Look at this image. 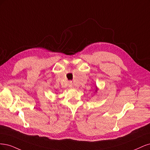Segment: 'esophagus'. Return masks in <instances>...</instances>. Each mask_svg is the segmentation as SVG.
<instances>
[{
  "mask_svg": "<svg viewBox=\"0 0 150 150\" xmlns=\"http://www.w3.org/2000/svg\"><path fill=\"white\" fill-rule=\"evenodd\" d=\"M69 87L70 88H74V85H73V83H72V82L71 81H69Z\"/></svg>",
  "mask_w": 150,
  "mask_h": 150,
  "instance_id": "esophagus-1",
  "label": "esophagus"
}]
</instances>
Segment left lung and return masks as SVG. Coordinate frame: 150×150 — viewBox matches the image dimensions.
I'll use <instances>...</instances> for the list:
<instances>
[{
  "mask_svg": "<svg viewBox=\"0 0 150 150\" xmlns=\"http://www.w3.org/2000/svg\"><path fill=\"white\" fill-rule=\"evenodd\" d=\"M99 90V88L97 87V86H95V93H97L98 90Z\"/></svg>",
  "mask_w": 150,
  "mask_h": 150,
  "instance_id": "left-lung-1",
  "label": "left lung"
}]
</instances>
